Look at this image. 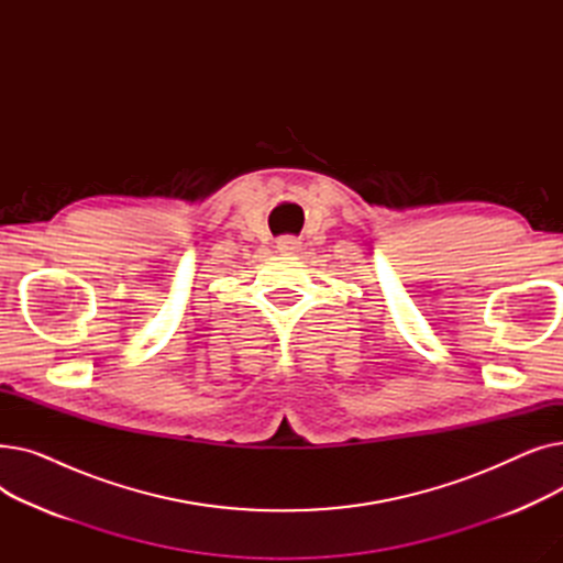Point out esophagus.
I'll list each match as a JSON object with an SVG mask.
<instances>
[{"label": "esophagus", "instance_id": "esophagus-1", "mask_svg": "<svg viewBox=\"0 0 563 563\" xmlns=\"http://www.w3.org/2000/svg\"><path fill=\"white\" fill-rule=\"evenodd\" d=\"M276 249H278V253H283V255H294V253L301 251V242L297 240V236L285 234V236H280V240L276 242Z\"/></svg>", "mask_w": 563, "mask_h": 563}]
</instances>
